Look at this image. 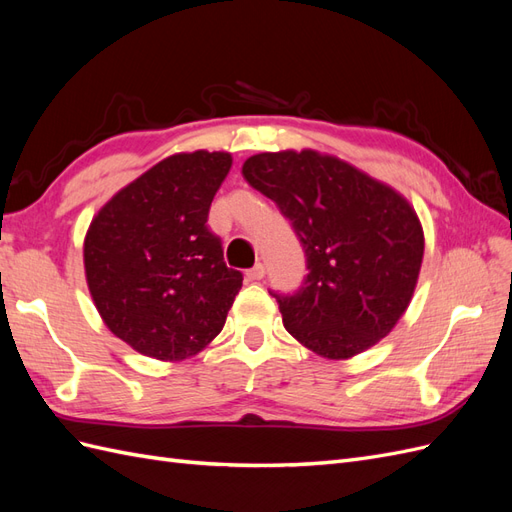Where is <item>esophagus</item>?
I'll return each instance as SVG.
<instances>
[{"instance_id":"esophagus-1","label":"esophagus","mask_w":512,"mask_h":512,"mask_svg":"<svg viewBox=\"0 0 512 512\" xmlns=\"http://www.w3.org/2000/svg\"><path fill=\"white\" fill-rule=\"evenodd\" d=\"M245 275H247V280H250V282H258V280H262V277H265V265L258 262V265H254Z\"/></svg>"}]
</instances>
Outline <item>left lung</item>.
<instances>
[{
  "instance_id": "obj_1",
  "label": "left lung",
  "mask_w": 512,
  "mask_h": 512,
  "mask_svg": "<svg viewBox=\"0 0 512 512\" xmlns=\"http://www.w3.org/2000/svg\"><path fill=\"white\" fill-rule=\"evenodd\" d=\"M241 173L290 220L307 277L271 292L286 331L324 359H350L391 333L421 271L423 226L408 200L335 156L258 153Z\"/></svg>"
}]
</instances>
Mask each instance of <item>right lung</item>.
<instances>
[{
	"instance_id": "add662e5",
	"label": "right lung",
	"mask_w": 512,
	"mask_h": 512,
	"mask_svg": "<svg viewBox=\"0 0 512 512\" xmlns=\"http://www.w3.org/2000/svg\"><path fill=\"white\" fill-rule=\"evenodd\" d=\"M232 166L226 151L175 153L119 190L89 224L83 258L102 320L136 352L181 361L224 327L241 290L209 207Z\"/></svg>"
}]
</instances>
